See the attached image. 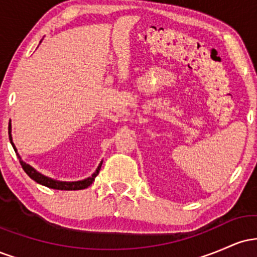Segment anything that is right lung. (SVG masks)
Masks as SVG:
<instances>
[{"mask_svg": "<svg viewBox=\"0 0 257 257\" xmlns=\"http://www.w3.org/2000/svg\"><path fill=\"white\" fill-rule=\"evenodd\" d=\"M11 123H10V126H8V134H10V140H11V144L12 146H13L14 151L17 153V149L16 146H14L13 141H12V135H11ZM18 158H19V162H20V166H22L23 169H24V172L28 174L29 176L32 180H35V181L38 182V184L46 186V187H49V188H54V190H64V191H75V190H84V188H87L88 186H90L93 184V181L95 180L96 175H98L99 172H100V168H101V164H99L98 169H96V172L93 174V175L90 176V178L85 179V180H82V181H75V182H65V181H55V180H52L49 178H47V176L42 175V174L37 173L36 170L34 169V168L29 166V164H26L25 162H23V159L20 158V156L18 155Z\"/></svg>", "mask_w": 257, "mask_h": 257, "instance_id": "right-lung-1", "label": "right lung"}]
</instances>
